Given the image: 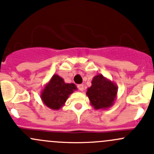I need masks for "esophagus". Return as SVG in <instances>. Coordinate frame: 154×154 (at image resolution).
<instances>
[{"mask_svg": "<svg viewBox=\"0 0 154 154\" xmlns=\"http://www.w3.org/2000/svg\"><path fill=\"white\" fill-rule=\"evenodd\" d=\"M77 88H78V89L80 90V91H83V89H84V87H83V84H79L77 85Z\"/></svg>", "mask_w": 154, "mask_h": 154, "instance_id": "1", "label": "esophagus"}]
</instances>
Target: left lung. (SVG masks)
Here are the masks:
<instances>
[{"label":"left lung","instance_id":"obj_1","mask_svg":"<svg viewBox=\"0 0 154 154\" xmlns=\"http://www.w3.org/2000/svg\"><path fill=\"white\" fill-rule=\"evenodd\" d=\"M118 88L112 82L106 80L101 74L95 76L88 88L86 94L91 104L96 109L111 106L116 99Z\"/></svg>","mask_w":154,"mask_h":154}]
</instances>
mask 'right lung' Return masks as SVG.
<instances>
[{"mask_svg":"<svg viewBox=\"0 0 154 154\" xmlns=\"http://www.w3.org/2000/svg\"><path fill=\"white\" fill-rule=\"evenodd\" d=\"M76 89L74 83H66L60 76L54 74L42 92V100L49 108L59 109L66 103L68 95Z\"/></svg>","mask_w":154,"mask_h":154,"instance_id":"1","label":"right lung"}]
</instances>
